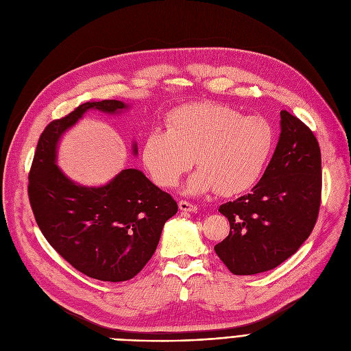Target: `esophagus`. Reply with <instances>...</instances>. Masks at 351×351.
<instances>
[{"label":"esophagus","mask_w":351,"mask_h":351,"mask_svg":"<svg viewBox=\"0 0 351 351\" xmlns=\"http://www.w3.org/2000/svg\"><path fill=\"white\" fill-rule=\"evenodd\" d=\"M178 207H180L181 211H190V213L198 210V207H197L195 204H191V203H189V202H184V199H181V202L178 203Z\"/></svg>","instance_id":"1"}]
</instances>
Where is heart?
Masks as SVG:
<instances>
[{
	"label": "heart",
	"instance_id": "1",
	"mask_svg": "<svg viewBox=\"0 0 351 351\" xmlns=\"http://www.w3.org/2000/svg\"><path fill=\"white\" fill-rule=\"evenodd\" d=\"M276 132L269 120L220 103L176 108L167 130L149 131L143 145L148 174L162 187H174L195 158L199 169L187 181L189 194L217 189L236 195L260 180L273 153Z\"/></svg>",
	"mask_w": 351,
	"mask_h": 351
}]
</instances>
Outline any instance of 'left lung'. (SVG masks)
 <instances>
[{"mask_svg": "<svg viewBox=\"0 0 351 351\" xmlns=\"http://www.w3.org/2000/svg\"><path fill=\"white\" fill-rule=\"evenodd\" d=\"M274 154L252 193L220 206L230 234L214 247L236 276L276 269L310 236L322 199V154L313 131L280 112Z\"/></svg>", "mask_w": 351, "mask_h": 351, "instance_id": "left-lung-1", "label": "left lung"}]
</instances>
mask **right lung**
<instances>
[{"label":"right lung","instance_id":"right-lung-1","mask_svg":"<svg viewBox=\"0 0 351 351\" xmlns=\"http://www.w3.org/2000/svg\"><path fill=\"white\" fill-rule=\"evenodd\" d=\"M128 108L119 99L88 101L49 123L38 140L28 177L31 208L47 241L82 274L112 282L130 280L143 270L178 206L137 169H125L107 184L88 187L66 176L57 157L62 136L87 111L112 115ZM131 149L138 154L136 141Z\"/></svg>","mask_w":351,"mask_h":351}]
</instances>
